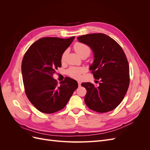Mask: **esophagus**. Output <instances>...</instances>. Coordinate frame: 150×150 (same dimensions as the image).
<instances>
[{"instance_id": "1", "label": "esophagus", "mask_w": 150, "mask_h": 150, "mask_svg": "<svg viewBox=\"0 0 150 150\" xmlns=\"http://www.w3.org/2000/svg\"><path fill=\"white\" fill-rule=\"evenodd\" d=\"M78 86H81V82H80V81H78Z\"/></svg>"}]
</instances>
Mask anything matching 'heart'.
<instances>
[{"instance_id": "obj_1", "label": "heart", "mask_w": 150, "mask_h": 150, "mask_svg": "<svg viewBox=\"0 0 150 150\" xmlns=\"http://www.w3.org/2000/svg\"><path fill=\"white\" fill-rule=\"evenodd\" d=\"M74 49L76 53L81 57L82 56H88L91 53V49L87 45L83 43L77 42L74 44ZM67 51H66L62 54L61 56V61L64 62L66 59L67 56ZM84 72V69L83 67H71L67 70V74H69L72 78L74 79H79L81 78V74Z\"/></svg>"}]
</instances>
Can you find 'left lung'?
<instances>
[{
	"label": "left lung",
	"mask_w": 150,
	"mask_h": 150,
	"mask_svg": "<svg viewBox=\"0 0 150 150\" xmlns=\"http://www.w3.org/2000/svg\"><path fill=\"white\" fill-rule=\"evenodd\" d=\"M93 52L90 66L94 78L100 80L99 86L83 83L87 91L84 101L94 111L106 112L115 109L123 99L129 84V69L124 51L114 39L101 34H89L78 38Z\"/></svg>",
	"instance_id": "obj_1"
}]
</instances>
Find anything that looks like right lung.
Instances as JSON below:
<instances>
[{"label": "right lung", "instance_id": "obj_1", "mask_svg": "<svg viewBox=\"0 0 150 150\" xmlns=\"http://www.w3.org/2000/svg\"><path fill=\"white\" fill-rule=\"evenodd\" d=\"M74 38H42L31 45L23 57L21 70L25 94L40 112L51 114L62 110L78 87V82L68 77L59 86L52 77Z\"/></svg>", "mask_w": 150, "mask_h": 150}]
</instances>
